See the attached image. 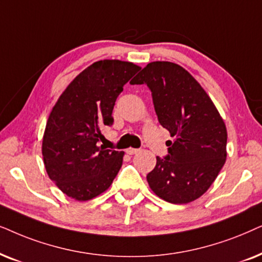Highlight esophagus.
<instances>
[{"mask_svg":"<svg viewBox=\"0 0 262 262\" xmlns=\"http://www.w3.org/2000/svg\"><path fill=\"white\" fill-rule=\"evenodd\" d=\"M139 151H140V149H138V148H127V151H125V152H127L128 153V155H137V153L139 152Z\"/></svg>","mask_w":262,"mask_h":262,"instance_id":"esophagus-1","label":"esophagus"}]
</instances>
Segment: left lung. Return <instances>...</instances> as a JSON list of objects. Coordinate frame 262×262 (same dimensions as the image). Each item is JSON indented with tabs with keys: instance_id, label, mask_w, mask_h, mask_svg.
I'll list each match as a JSON object with an SVG mask.
<instances>
[{
	"instance_id": "1",
	"label": "left lung",
	"mask_w": 262,
	"mask_h": 262,
	"mask_svg": "<svg viewBox=\"0 0 262 262\" xmlns=\"http://www.w3.org/2000/svg\"><path fill=\"white\" fill-rule=\"evenodd\" d=\"M152 92L159 123L170 132L167 155L157 157L149 188L171 204L196 200L217 179L226 159L224 121L200 83L172 62H151L130 82Z\"/></svg>"
}]
</instances>
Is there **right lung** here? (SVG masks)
I'll list each match as a JSON object with an SVG mask.
<instances>
[{
    "label": "right lung",
    "mask_w": 262,
    "mask_h": 262,
    "mask_svg": "<svg viewBox=\"0 0 262 262\" xmlns=\"http://www.w3.org/2000/svg\"><path fill=\"white\" fill-rule=\"evenodd\" d=\"M139 71L132 62H95L69 83L52 107L41 153L50 180L69 198H96L120 171L124 152L99 145L104 138L100 128L113 124L115 102Z\"/></svg>",
    "instance_id": "obj_1"
}]
</instances>
